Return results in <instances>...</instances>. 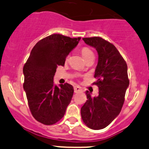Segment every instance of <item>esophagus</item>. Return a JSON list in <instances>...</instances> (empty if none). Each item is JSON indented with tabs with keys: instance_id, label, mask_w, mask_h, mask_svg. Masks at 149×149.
<instances>
[{
	"instance_id": "1",
	"label": "esophagus",
	"mask_w": 149,
	"mask_h": 149,
	"mask_svg": "<svg viewBox=\"0 0 149 149\" xmlns=\"http://www.w3.org/2000/svg\"><path fill=\"white\" fill-rule=\"evenodd\" d=\"M74 92H82V88H80V86L78 85H76V86H74Z\"/></svg>"
}]
</instances>
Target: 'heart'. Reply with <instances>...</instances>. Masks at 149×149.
Returning <instances> with one entry per match:
<instances>
[{
  "label": "heart",
  "instance_id": "obj_1",
  "mask_svg": "<svg viewBox=\"0 0 149 149\" xmlns=\"http://www.w3.org/2000/svg\"><path fill=\"white\" fill-rule=\"evenodd\" d=\"M80 52H81L82 56H83V58L86 60L88 57H91V56L93 55V52H92V50L90 48L87 47H82L81 49H80ZM68 59V57H66V60Z\"/></svg>",
  "mask_w": 149,
  "mask_h": 149
}]
</instances>
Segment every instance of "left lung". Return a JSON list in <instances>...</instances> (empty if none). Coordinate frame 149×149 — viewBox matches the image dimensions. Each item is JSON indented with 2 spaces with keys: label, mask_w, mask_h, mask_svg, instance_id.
<instances>
[{
  "label": "left lung",
  "mask_w": 149,
  "mask_h": 149,
  "mask_svg": "<svg viewBox=\"0 0 149 149\" xmlns=\"http://www.w3.org/2000/svg\"><path fill=\"white\" fill-rule=\"evenodd\" d=\"M87 45L98 53L93 84L99 88V95L92 97L86 91L88 100L80 109L83 123L92 130L107 127L119 115L129 86L127 66L117 48L101 37L83 38Z\"/></svg>",
  "instance_id": "obj_1"
}]
</instances>
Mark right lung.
Segmentation results:
<instances>
[{"mask_svg": "<svg viewBox=\"0 0 149 149\" xmlns=\"http://www.w3.org/2000/svg\"><path fill=\"white\" fill-rule=\"evenodd\" d=\"M80 37L52 34L39 40L32 49L23 68L25 90L32 116L49 125L60 120L71 102L73 88L69 83L54 86L58 66H64L66 57L78 45Z\"/></svg>", "mask_w": 149, "mask_h": 149, "instance_id": "right-lung-1", "label": "right lung"}]
</instances>
